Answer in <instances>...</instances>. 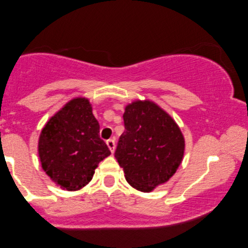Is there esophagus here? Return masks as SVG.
<instances>
[{
	"label": "esophagus",
	"instance_id": "34e87169",
	"mask_svg": "<svg viewBox=\"0 0 248 248\" xmlns=\"http://www.w3.org/2000/svg\"><path fill=\"white\" fill-rule=\"evenodd\" d=\"M107 145L108 147L109 148V151H111V153H114V149H115V140H107Z\"/></svg>",
	"mask_w": 248,
	"mask_h": 248
}]
</instances>
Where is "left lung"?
<instances>
[{"mask_svg": "<svg viewBox=\"0 0 248 248\" xmlns=\"http://www.w3.org/2000/svg\"><path fill=\"white\" fill-rule=\"evenodd\" d=\"M125 131L119 139L115 158L129 185L149 192L168 181L181 164L185 140L171 117L147 101L125 108Z\"/></svg>", "mask_w": 248, "mask_h": 248, "instance_id": "left-lung-1", "label": "left lung"}]
</instances>
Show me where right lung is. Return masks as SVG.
<instances>
[{"mask_svg": "<svg viewBox=\"0 0 248 248\" xmlns=\"http://www.w3.org/2000/svg\"><path fill=\"white\" fill-rule=\"evenodd\" d=\"M38 153L45 172L69 191L86 186L99 162L111 154L83 97L70 101L45 125Z\"/></svg>", "mask_w": 248, "mask_h": 248, "instance_id": "add662e5", "label": "right lung"}]
</instances>
